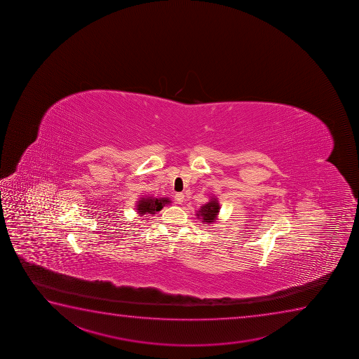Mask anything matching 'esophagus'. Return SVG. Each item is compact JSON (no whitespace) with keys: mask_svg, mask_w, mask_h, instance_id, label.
<instances>
[{"mask_svg":"<svg viewBox=\"0 0 359 359\" xmlns=\"http://www.w3.org/2000/svg\"><path fill=\"white\" fill-rule=\"evenodd\" d=\"M174 198H175V202H177V204H182V203H184V199H185V194H182V192H179V194L174 196Z\"/></svg>","mask_w":359,"mask_h":359,"instance_id":"1","label":"esophagus"}]
</instances>
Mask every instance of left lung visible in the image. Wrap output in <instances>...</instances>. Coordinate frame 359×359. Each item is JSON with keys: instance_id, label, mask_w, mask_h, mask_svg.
<instances>
[{"instance_id": "left-lung-1", "label": "left lung", "mask_w": 359, "mask_h": 359, "mask_svg": "<svg viewBox=\"0 0 359 359\" xmlns=\"http://www.w3.org/2000/svg\"><path fill=\"white\" fill-rule=\"evenodd\" d=\"M219 204L217 199L211 198L207 204H204L201 207L196 215L198 216V219H203L204 224H212L217 219L219 215Z\"/></svg>"}]
</instances>
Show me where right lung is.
<instances>
[{"label": "right lung", "mask_w": 359, "mask_h": 359, "mask_svg": "<svg viewBox=\"0 0 359 359\" xmlns=\"http://www.w3.org/2000/svg\"><path fill=\"white\" fill-rule=\"evenodd\" d=\"M169 198H155V197H147L140 198L137 203V211L140 216L155 215L157 211L169 204Z\"/></svg>", "instance_id": "1"}]
</instances>
